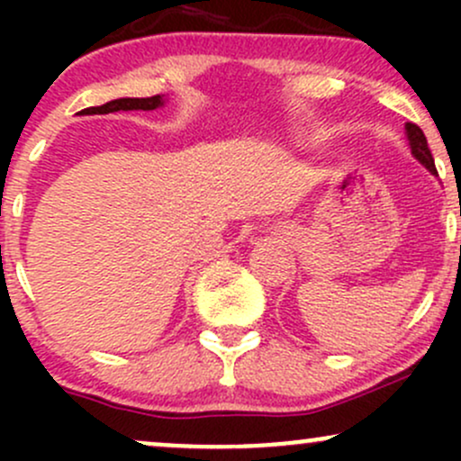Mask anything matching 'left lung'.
I'll return each mask as SVG.
<instances>
[{
	"mask_svg": "<svg viewBox=\"0 0 461 461\" xmlns=\"http://www.w3.org/2000/svg\"><path fill=\"white\" fill-rule=\"evenodd\" d=\"M407 140H410V147H411V153L425 164L427 168H429L431 173H438L436 171V164H433V156L429 151V145H427V139L425 134H422V130L418 128L416 123H407Z\"/></svg>",
	"mask_w": 461,
	"mask_h": 461,
	"instance_id": "left-lung-1",
	"label": "left lung"
}]
</instances>
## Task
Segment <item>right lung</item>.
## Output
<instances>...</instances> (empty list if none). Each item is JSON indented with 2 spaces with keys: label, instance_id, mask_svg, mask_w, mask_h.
Listing matches in <instances>:
<instances>
[{
  "label": "right lung",
  "instance_id": "obj_1",
  "mask_svg": "<svg viewBox=\"0 0 461 461\" xmlns=\"http://www.w3.org/2000/svg\"><path fill=\"white\" fill-rule=\"evenodd\" d=\"M162 95H153V97H123L114 99L97 108H86L79 114H108V113H119V110H156L158 105H162Z\"/></svg>",
  "mask_w": 461,
  "mask_h": 461
}]
</instances>
